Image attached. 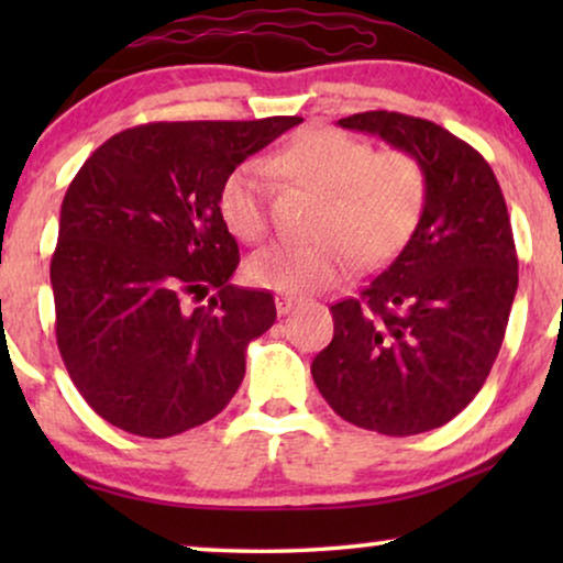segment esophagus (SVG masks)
I'll use <instances>...</instances> for the list:
<instances>
[{"label":"esophagus","mask_w":563,"mask_h":563,"mask_svg":"<svg viewBox=\"0 0 563 563\" xmlns=\"http://www.w3.org/2000/svg\"><path fill=\"white\" fill-rule=\"evenodd\" d=\"M276 312L279 314H287L289 310H295V307L299 305V297H291V295H276Z\"/></svg>","instance_id":"esophagus-1"}]
</instances>
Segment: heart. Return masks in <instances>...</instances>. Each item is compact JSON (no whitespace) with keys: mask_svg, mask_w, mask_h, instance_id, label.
<instances>
[{"mask_svg":"<svg viewBox=\"0 0 563 563\" xmlns=\"http://www.w3.org/2000/svg\"><path fill=\"white\" fill-rule=\"evenodd\" d=\"M268 168L320 195L307 243H272L245 274L256 287L302 295L328 289L353 268L389 261L418 228L428 181L412 153L374 151L343 130L310 128L268 158ZM218 207L230 233L256 243L268 230L266 168L243 161L225 176Z\"/></svg>","mask_w":563,"mask_h":563,"instance_id":"b5f03b06","label":"heart"}]
</instances>
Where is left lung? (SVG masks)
<instances>
[{"mask_svg":"<svg viewBox=\"0 0 563 563\" xmlns=\"http://www.w3.org/2000/svg\"><path fill=\"white\" fill-rule=\"evenodd\" d=\"M338 125L412 153L428 195L399 256L330 307L333 341L312 379L353 426L418 435L456 418L495 364L518 291L510 214L482 153L435 122L374 110Z\"/></svg>","mask_w":563,"mask_h":563,"instance_id":"8db88e82","label":"left lung"}]
</instances>
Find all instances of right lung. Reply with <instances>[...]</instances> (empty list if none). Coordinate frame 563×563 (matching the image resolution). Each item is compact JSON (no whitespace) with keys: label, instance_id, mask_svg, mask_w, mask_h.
<instances>
[{"label":"right lung","instance_id":"add662e5","mask_svg":"<svg viewBox=\"0 0 563 563\" xmlns=\"http://www.w3.org/2000/svg\"><path fill=\"white\" fill-rule=\"evenodd\" d=\"M302 122H148L104 141L60 205L51 258L56 343L99 418L143 438L202 426L241 387L245 349L276 320L241 289L222 222L225 176ZM211 302L189 308L187 298Z\"/></svg>","mask_w":563,"mask_h":563}]
</instances>
